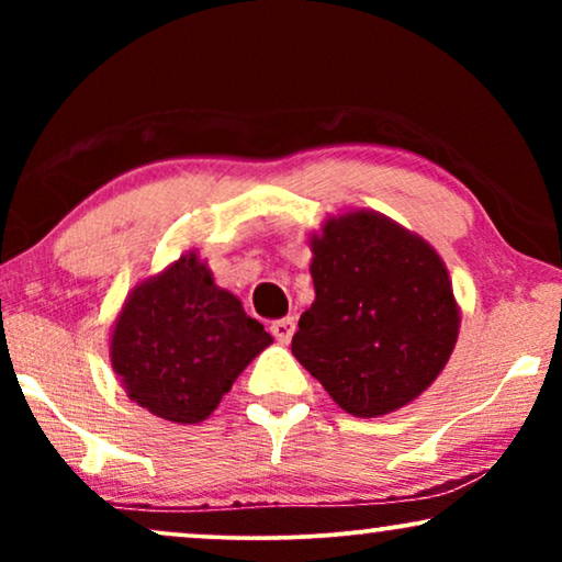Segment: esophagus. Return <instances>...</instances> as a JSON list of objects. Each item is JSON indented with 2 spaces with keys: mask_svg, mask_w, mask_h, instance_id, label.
<instances>
[{
  "mask_svg": "<svg viewBox=\"0 0 562 562\" xmlns=\"http://www.w3.org/2000/svg\"><path fill=\"white\" fill-rule=\"evenodd\" d=\"M294 333H296V322L291 319V317H283V319H276L273 325H271V335L276 337V340H279L281 345H286L291 337H294Z\"/></svg>",
  "mask_w": 562,
  "mask_h": 562,
  "instance_id": "esophagus-1",
  "label": "esophagus"
}]
</instances>
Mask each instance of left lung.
<instances>
[{"label": "left lung", "mask_w": 562, "mask_h": 562, "mask_svg": "<svg viewBox=\"0 0 562 562\" xmlns=\"http://www.w3.org/2000/svg\"><path fill=\"white\" fill-rule=\"evenodd\" d=\"M314 304L291 352L337 406L381 417L409 404L448 363L458 304L440 256L375 212L329 220L312 240Z\"/></svg>", "instance_id": "1"}]
</instances>
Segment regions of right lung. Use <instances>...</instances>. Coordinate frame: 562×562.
Masks as SVG:
<instances>
[{"label": "right lung", "instance_id": "1", "mask_svg": "<svg viewBox=\"0 0 562 562\" xmlns=\"http://www.w3.org/2000/svg\"><path fill=\"white\" fill-rule=\"evenodd\" d=\"M268 345L263 325L189 252L127 296L110 352L133 402L160 419L196 425Z\"/></svg>", "mask_w": 562, "mask_h": 562}]
</instances>
